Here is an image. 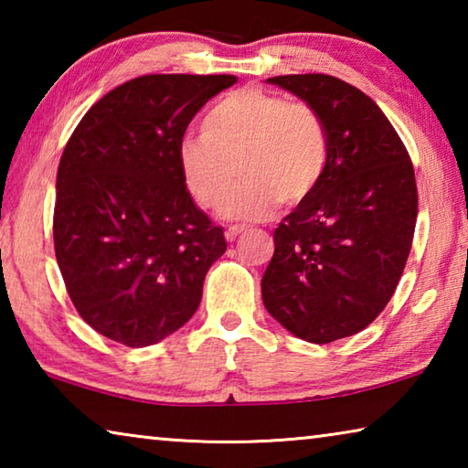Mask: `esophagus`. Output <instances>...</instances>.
I'll list each match as a JSON object with an SVG mask.
<instances>
[{
	"label": "esophagus",
	"mask_w": 468,
	"mask_h": 468,
	"mask_svg": "<svg viewBox=\"0 0 468 468\" xmlns=\"http://www.w3.org/2000/svg\"><path fill=\"white\" fill-rule=\"evenodd\" d=\"M245 231H248V229H245V227H229L227 229V231H225V237H227V241H235L237 239V237H239L241 233H245Z\"/></svg>",
	"instance_id": "obj_1"
}]
</instances>
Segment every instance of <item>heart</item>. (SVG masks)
<instances>
[{
    "instance_id": "obj_1",
    "label": "heart",
    "mask_w": 468,
    "mask_h": 468,
    "mask_svg": "<svg viewBox=\"0 0 468 468\" xmlns=\"http://www.w3.org/2000/svg\"><path fill=\"white\" fill-rule=\"evenodd\" d=\"M200 130L177 148L181 177L197 204L220 210L239 169L243 181L227 206L231 218L260 220L279 202H305L326 173V128L307 102L237 89L210 107Z\"/></svg>"
}]
</instances>
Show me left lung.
Segmentation results:
<instances>
[{
	"label": "left lung",
	"mask_w": 468,
	"mask_h": 468,
	"mask_svg": "<svg viewBox=\"0 0 468 468\" xmlns=\"http://www.w3.org/2000/svg\"><path fill=\"white\" fill-rule=\"evenodd\" d=\"M305 101L326 128L315 192L274 231L262 299L276 322L326 345L367 328L394 295L417 223L415 171L388 117L326 74L268 78Z\"/></svg>",
	"instance_id": "8db88e82"
}]
</instances>
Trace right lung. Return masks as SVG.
I'll list each match as a JSON object with an SVG mask.
<instances>
[{"label": "right lung", "instance_id": "right-lung-1", "mask_svg": "<svg viewBox=\"0 0 468 468\" xmlns=\"http://www.w3.org/2000/svg\"><path fill=\"white\" fill-rule=\"evenodd\" d=\"M231 74H148L86 111L63 148L55 258L80 318L125 346H148L196 314L223 256V227L194 204L177 148Z\"/></svg>", "mask_w": 468, "mask_h": 468}]
</instances>
